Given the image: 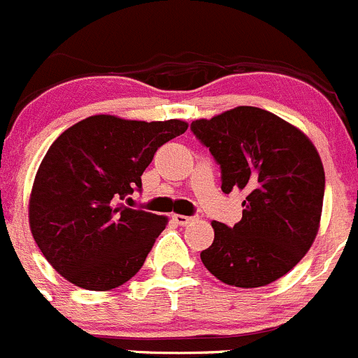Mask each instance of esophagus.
Segmentation results:
<instances>
[{"label":"esophagus","instance_id":"1","mask_svg":"<svg viewBox=\"0 0 358 358\" xmlns=\"http://www.w3.org/2000/svg\"><path fill=\"white\" fill-rule=\"evenodd\" d=\"M172 219H174V221L180 226H186V224H189L194 217H189V215H182V214H174L172 215Z\"/></svg>","mask_w":358,"mask_h":358}]
</instances>
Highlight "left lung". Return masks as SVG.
Instances as JSON below:
<instances>
[{"label": "left lung", "instance_id": "1", "mask_svg": "<svg viewBox=\"0 0 358 358\" xmlns=\"http://www.w3.org/2000/svg\"><path fill=\"white\" fill-rule=\"evenodd\" d=\"M191 130L221 165V189L245 191L233 228L212 221L201 263L228 285L263 287L303 259L318 233L325 174L306 134L270 111L238 106Z\"/></svg>", "mask_w": 358, "mask_h": 358}]
</instances>
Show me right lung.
<instances>
[{
  "label": "right lung",
  "mask_w": 358,
  "mask_h": 358,
  "mask_svg": "<svg viewBox=\"0 0 358 358\" xmlns=\"http://www.w3.org/2000/svg\"><path fill=\"white\" fill-rule=\"evenodd\" d=\"M187 130L182 120L137 122L95 115L74 123L41 160L29 196V226L43 256L67 282L111 291L143 268L164 215L123 200L160 146Z\"/></svg>",
  "instance_id": "1"
}]
</instances>
